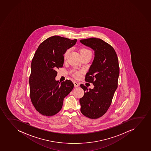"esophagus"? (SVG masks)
<instances>
[{
	"mask_svg": "<svg viewBox=\"0 0 151 151\" xmlns=\"http://www.w3.org/2000/svg\"><path fill=\"white\" fill-rule=\"evenodd\" d=\"M73 84H74V86H75V87H78L79 86V85H78V83L76 82V81L73 82Z\"/></svg>",
	"mask_w": 151,
	"mask_h": 151,
	"instance_id": "34e87169",
	"label": "esophagus"
}]
</instances>
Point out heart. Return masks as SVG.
Returning <instances> with one entry per match:
<instances>
[{
  "label": "heart",
  "instance_id": "b5f03b06",
  "mask_svg": "<svg viewBox=\"0 0 151 151\" xmlns=\"http://www.w3.org/2000/svg\"><path fill=\"white\" fill-rule=\"evenodd\" d=\"M70 51V49H68L66 51V52L64 53V58H66L67 55L68 54L69 52ZM86 52H91V51L90 50H89L88 49H81L80 51V53H86ZM73 76L76 78H78L80 77L81 76V73L80 71H76L75 73H73Z\"/></svg>",
  "mask_w": 151,
  "mask_h": 151
}]
</instances>
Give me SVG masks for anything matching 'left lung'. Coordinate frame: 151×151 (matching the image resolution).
<instances>
[{"instance_id":"obj_1","label":"left lung","mask_w":151,"mask_h":151,"mask_svg":"<svg viewBox=\"0 0 151 151\" xmlns=\"http://www.w3.org/2000/svg\"><path fill=\"white\" fill-rule=\"evenodd\" d=\"M80 42L95 52L93 63L85 76V81L93 83L94 87L88 89L80 85L85 91L84 96L80 99L81 111L89 118L97 119L108 110L117 89L118 59L114 49L101 39L92 37Z\"/></svg>"}]
</instances>
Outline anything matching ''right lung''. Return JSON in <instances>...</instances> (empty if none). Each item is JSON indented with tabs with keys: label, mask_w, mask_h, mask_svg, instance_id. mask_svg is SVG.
Instances as JSON below:
<instances>
[{
	"label": "right lung",
	"mask_w": 151,
	"mask_h": 151,
	"mask_svg": "<svg viewBox=\"0 0 151 151\" xmlns=\"http://www.w3.org/2000/svg\"><path fill=\"white\" fill-rule=\"evenodd\" d=\"M76 41L51 36L40 45L34 54L29 78L30 95L33 106L42 115L52 116L58 113L65 97L73 88L70 80L60 83L55 77L56 70L63 66L65 52Z\"/></svg>",
	"instance_id": "obj_1"
}]
</instances>
